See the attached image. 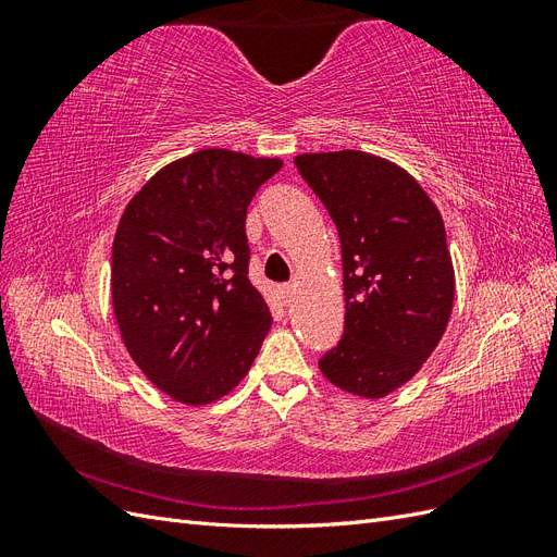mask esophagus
I'll list each match as a JSON object with an SVG mask.
<instances>
[{"instance_id": "esophagus-1", "label": "esophagus", "mask_w": 557, "mask_h": 557, "mask_svg": "<svg viewBox=\"0 0 557 557\" xmlns=\"http://www.w3.org/2000/svg\"><path fill=\"white\" fill-rule=\"evenodd\" d=\"M293 295H295V285H293V283H285V285H281V297H283L285 305H290V301H293Z\"/></svg>"}]
</instances>
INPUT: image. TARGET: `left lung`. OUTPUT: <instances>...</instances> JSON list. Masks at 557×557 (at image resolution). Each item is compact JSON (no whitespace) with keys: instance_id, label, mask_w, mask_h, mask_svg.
Returning a JSON list of instances; mask_svg holds the SVG:
<instances>
[{"instance_id":"left-lung-1","label":"left lung","mask_w":557,"mask_h":557,"mask_svg":"<svg viewBox=\"0 0 557 557\" xmlns=\"http://www.w3.org/2000/svg\"><path fill=\"white\" fill-rule=\"evenodd\" d=\"M295 164L342 242L344 336L320 372L352 395H391L432 356L453 311L442 213L409 172L364 150L305 153Z\"/></svg>"}]
</instances>
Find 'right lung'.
Wrapping results in <instances>:
<instances>
[{"mask_svg": "<svg viewBox=\"0 0 557 557\" xmlns=\"http://www.w3.org/2000/svg\"><path fill=\"white\" fill-rule=\"evenodd\" d=\"M281 166L278 158L197 150L150 178L117 223L115 323L132 360L176 401L201 407L227 395L272 327L248 281L246 211Z\"/></svg>", "mask_w": 557, "mask_h": 557, "instance_id": "1", "label": "right lung"}]
</instances>
